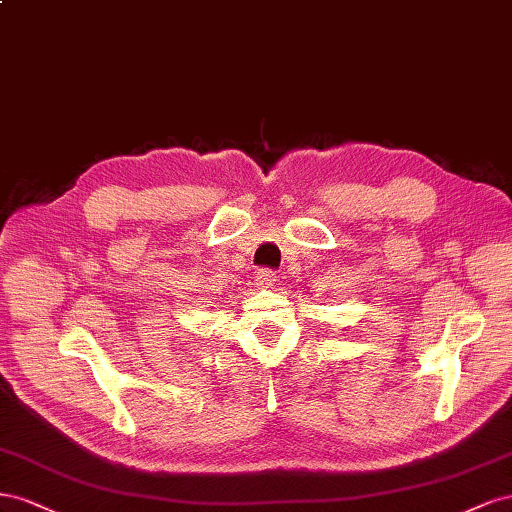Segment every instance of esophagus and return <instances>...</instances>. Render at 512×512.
Masks as SVG:
<instances>
[{
    "instance_id": "esophagus-1",
    "label": "esophagus",
    "mask_w": 512,
    "mask_h": 512,
    "mask_svg": "<svg viewBox=\"0 0 512 512\" xmlns=\"http://www.w3.org/2000/svg\"><path fill=\"white\" fill-rule=\"evenodd\" d=\"M255 281H257V285H259L261 289H268V287H272L274 281H276V272L270 270V268H261V270L257 272V276H255Z\"/></svg>"
}]
</instances>
